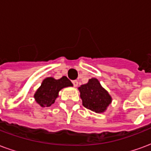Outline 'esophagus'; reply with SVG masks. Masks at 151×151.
I'll return each instance as SVG.
<instances>
[{"label": "esophagus", "mask_w": 151, "mask_h": 151, "mask_svg": "<svg viewBox=\"0 0 151 151\" xmlns=\"http://www.w3.org/2000/svg\"><path fill=\"white\" fill-rule=\"evenodd\" d=\"M72 83L73 84V86H78V82L77 80H73V81H72Z\"/></svg>", "instance_id": "34e87169"}]
</instances>
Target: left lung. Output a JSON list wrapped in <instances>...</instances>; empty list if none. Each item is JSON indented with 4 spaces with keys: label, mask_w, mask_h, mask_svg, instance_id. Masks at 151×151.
Here are the masks:
<instances>
[{
    "label": "left lung",
    "mask_w": 151,
    "mask_h": 151,
    "mask_svg": "<svg viewBox=\"0 0 151 151\" xmlns=\"http://www.w3.org/2000/svg\"><path fill=\"white\" fill-rule=\"evenodd\" d=\"M78 90L82 105L91 111L98 113L104 112L111 104V96L96 78L90 79L88 83L82 85Z\"/></svg>",
    "instance_id": "8db88e82"
}]
</instances>
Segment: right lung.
Wrapping results in <instances>:
<instances>
[{
	"label": "right lung",
	"mask_w": 151,
	"mask_h": 151,
	"mask_svg": "<svg viewBox=\"0 0 151 151\" xmlns=\"http://www.w3.org/2000/svg\"><path fill=\"white\" fill-rule=\"evenodd\" d=\"M72 86V82L65 76L58 80L52 78H47L43 81L34 97L41 107H50L54 104L58 96V92L61 89Z\"/></svg>",
	"instance_id": "right-lung-1"
}]
</instances>
